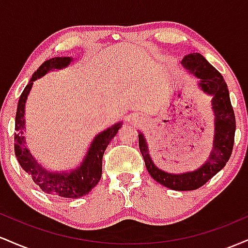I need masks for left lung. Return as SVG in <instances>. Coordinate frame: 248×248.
Masks as SVG:
<instances>
[{
    "label": "left lung",
    "mask_w": 248,
    "mask_h": 248,
    "mask_svg": "<svg viewBox=\"0 0 248 248\" xmlns=\"http://www.w3.org/2000/svg\"><path fill=\"white\" fill-rule=\"evenodd\" d=\"M181 64L190 75L199 79V87L212 95V109L215 114V136L209 158L198 169L183 173H169L158 169L149 155L146 139L139 133V147L143 156L149 175L162 186L177 191L196 190L211 179L226 166L234 143L235 118L230 100V93L223 76L201 53H190L182 59Z\"/></svg>",
    "instance_id": "left-lung-1"
}]
</instances>
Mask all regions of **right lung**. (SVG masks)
<instances>
[{
  "label": "right lung",
  "mask_w": 248,
  "mask_h": 248,
  "mask_svg": "<svg viewBox=\"0 0 248 248\" xmlns=\"http://www.w3.org/2000/svg\"><path fill=\"white\" fill-rule=\"evenodd\" d=\"M71 62H72L71 57H55L44 62L31 77L29 84L25 86L17 105L15 120V155L22 169L31 175L35 184L41 187L42 191L52 196H58V197L79 198L87 195L100 181L102 173V156L109 142L120 129L122 122H118L104 132L99 133L91 143L80 166L67 172L50 171L45 169L31 155L29 149L25 146L23 136L25 128V101L29 95L33 81L45 76L50 71L62 70V67L69 66Z\"/></svg>",
  "instance_id": "add662e5"
}]
</instances>
